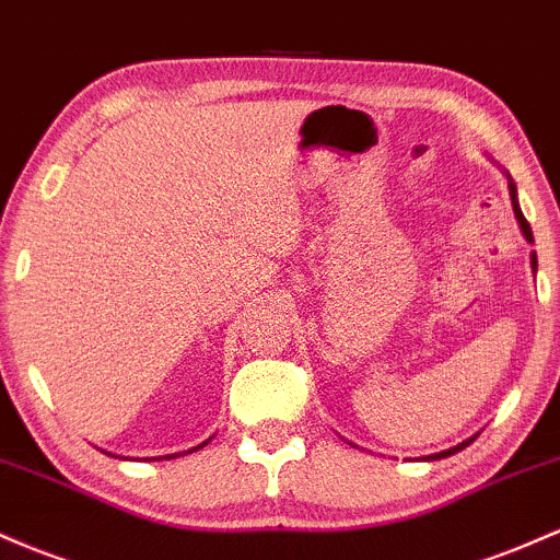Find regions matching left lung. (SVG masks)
<instances>
[{
  "instance_id": "8db88e82",
  "label": "left lung",
  "mask_w": 560,
  "mask_h": 560,
  "mask_svg": "<svg viewBox=\"0 0 560 560\" xmlns=\"http://www.w3.org/2000/svg\"><path fill=\"white\" fill-rule=\"evenodd\" d=\"M510 199H513V212H515V218H518V223H521V231H524L526 242H534V236H532V229H529V223H526L524 212H521V207H518V199H515V186H513V183H510ZM532 268L537 270V255H532ZM472 439H476V435H472ZM472 439L463 441V444L452 446V450H446V452H439V454H433V457H428V459H441V457H450V454L459 452V450H465V446H468Z\"/></svg>"
}]
</instances>
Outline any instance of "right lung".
<instances>
[{
	"label": "right lung",
	"instance_id": "1",
	"mask_svg": "<svg viewBox=\"0 0 560 560\" xmlns=\"http://www.w3.org/2000/svg\"><path fill=\"white\" fill-rule=\"evenodd\" d=\"M201 446H205V444H201ZM196 450H199V446H196ZM170 457H175V454H170Z\"/></svg>",
	"mask_w": 560,
	"mask_h": 560
}]
</instances>
